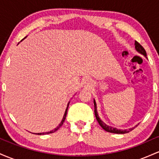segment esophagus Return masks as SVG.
Returning a JSON list of instances; mask_svg holds the SVG:
<instances>
[{
    "mask_svg": "<svg viewBox=\"0 0 159 159\" xmlns=\"http://www.w3.org/2000/svg\"><path fill=\"white\" fill-rule=\"evenodd\" d=\"M85 84H86L87 85V86H88V85H90V81H89V80H86V81H85Z\"/></svg>",
    "mask_w": 159,
    "mask_h": 159,
    "instance_id": "obj_1",
    "label": "esophagus"
}]
</instances>
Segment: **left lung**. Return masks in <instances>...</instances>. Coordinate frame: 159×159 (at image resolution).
Here are the masks:
<instances>
[{"instance_id": "left-lung-1", "label": "left lung", "mask_w": 159, "mask_h": 159, "mask_svg": "<svg viewBox=\"0 0 159 159\" xmlns=\"http://www.w3.org/2000/svg\"><path fill=\"white\" fill-rule=\"evenodd\" d=\"M135 49H136V50L138 52H140V54L143 55L144 56L147 57V52H146V50L144 49V48L143 47V46L140 45L138 42H137V41H135ZM94 115H95L96 119H97L98 122L99 123L100 125H101L103 129H104L106 131H107V132H110V133H114V134H126V133L130 132V131H132L134 129V128H129V129H127V130H119L116 128L111 127V126L107 125L104 122H103L100 119L98 115L97 107H96V103L94 100Z\"/></svg>"}]
</instances>
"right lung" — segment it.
I'll return each instance as SVG.
<instances>
[{"label":"right lung","mask_w":159,"mask_h":159,"mask_svg":"<svg viewBox=\"0 0 159 159\" xmlns=\"http://www.w3.org/2000/svg\"><path fill=\"white\" fill-rule=\"evenodd\" d=\"M69 103H68V104H67V109H66V110H65V115H64V117H63V119H62V121H61V122L60 124L58 125V127L55 128L54 130H52V131H48V132H44V133H37V134H39V135H41V134H51V133H54V132H56V131H57V130H58V128H59L61 127V126L62 125H63L64 122H65V119H66V116H67V108H68Z\"/></svg>","instance_id":"add662e5"}]
</instances>
